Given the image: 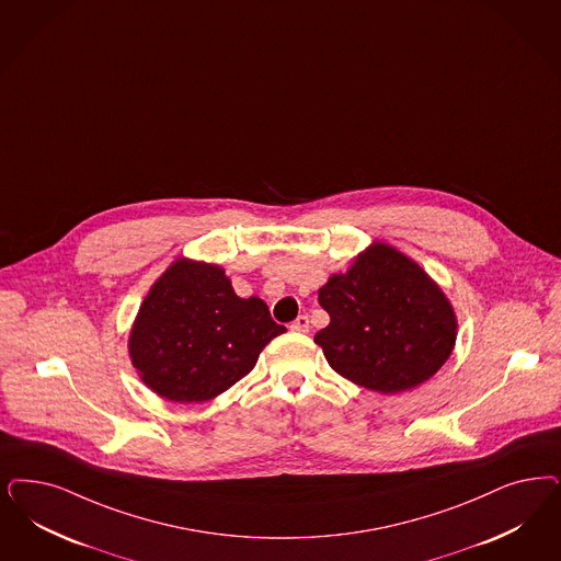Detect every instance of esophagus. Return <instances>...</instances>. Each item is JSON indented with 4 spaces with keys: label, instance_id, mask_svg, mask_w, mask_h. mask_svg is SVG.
I'll return each mask as SVG.
<instances>
[{
    "label": "esophagus",
    "instance_id": "esophagus-1",
    "mask_svg": "<svg viewBox=\"0 0 561 561\" xmlns=\"http://www.w3.org/2000/svg\"><path fill=\"white\" fill-rule=\"evenodd\" d=\"M309 328V317L307 314H298L290 325L291 331H298V333H307Z\"/></svg>",
    "mask_w": 561,
    "mask_h": 561
}]
</instances>
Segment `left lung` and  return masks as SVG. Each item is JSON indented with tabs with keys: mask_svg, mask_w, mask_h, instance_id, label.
<instances>
[{
	"mask_svg": "<svg viewBox=\"0 0 561 561\" xmlns=\"http://www.w3.org/2000/svg\"><path fill=\"white\" fill-rule=\"evenodd\" d=\"M329 325L317 331L329 367L356 386L400 393L449 358L456 317L444 291L402 252L373 244L319 290Z\"/></svg>",
	"mask_w": 561,
	"mask_h": 561,
	"instance_id": "8db88e82",
	"label": "left lung"
}]
</instances>
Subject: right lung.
Wrapping results in <instances>:
<instances>
[{
	"mask_svg": "<svg viewBox=\"0 0 561 561\" xmlns=\"http://www.w3.org/2000/svg\"><path fill=\"white\" fill-rule=\"evenodd\" d=\"M284 331L261 298L236 296L221 267L180 259L140 305L128 346L154 393L193 404L249 375L261 350Z\"/></svg>",
	"mask_w": 561,
	"mask_h": 561,
	"instance_id": "right-lung-1",
	"label": "right lung"
}]
</instances>
